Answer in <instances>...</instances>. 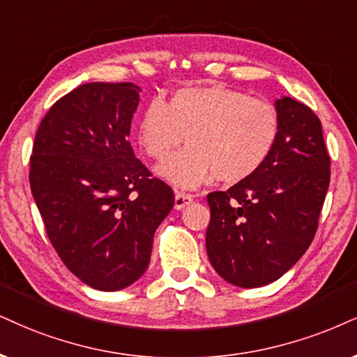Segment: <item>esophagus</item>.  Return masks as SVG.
Masks as SVG:
<instances>
[{
	"mask_svg": "<svg viewBox=\"0 0 357 357\" xmlns=\"http://www.w3.org/2000/svg\"><path fill=\"white\" fill-rule=\"evenodd\" d=\"M192 202H193V195H190V193L177 192V195H175V208L177 210L185 208V206L190 205Z\"/></svg>",
	"mask_w": 357,
	"mask_h": 357,
	"instance_id": "1",
	"label": "esophagus"
}]
</instances>
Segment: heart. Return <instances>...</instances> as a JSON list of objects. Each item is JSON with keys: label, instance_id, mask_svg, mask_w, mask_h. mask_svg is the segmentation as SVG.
I'll use <instances>...</instances> for the list:
<instances>
[{"label": "heart", "instance_id": "1", "mask_svg": "<svg viewBox=\"0 0 357 357\" xmlns=\"http://www.w3.org/2000/svg\"><path fill=\"white\" fill-rule=\"evenodd\" d=\"M280 135L275 105L223 84L177 89L164 104L152 100L137 124L145 155L162 162L187 137L188 149L158 167L178 188H195L218 178L233 185L265 165Z\"/></svg>", "mask_w": 357, "mask_h": 357}]
</instances>
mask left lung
<instances>
[{"mask_svg":"<svg viewBox=\"0 0 357 357\" xmlns=\"http://www.w3.org/2000/svg\"><path fill=\"white\" fill-rule=\"evenodd\" d=\"M280 135L257 174L206 195V253L240 288L273 283L300 259L318 230L331 158L318 116L291 98L275 102Z\"/></svg>","mask_w":357,"mask_h":357,"instance_id":"8db88e82","label":"left lung"}]
</instances>
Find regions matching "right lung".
Listing matches in <instances>:
<instances>
[{"mask_svg": "<svg viewBox=\"0 0 357 357\" xmlns=\"http://www.w3.org/2000/svg\"><path fill=\"white\" fill-rule=\"evenodd\" d=\"M139 92L132 82L76 87L43 117L29 158L51 245L73 275L100 291L144 275L153 233L175 202L129 142Z\"/></svg>", "mask_w": 357, "mask_h": 357, "instance_id": "right-lung-1", "label": "right lung"}]
</instances>
